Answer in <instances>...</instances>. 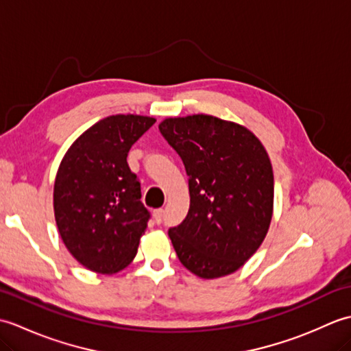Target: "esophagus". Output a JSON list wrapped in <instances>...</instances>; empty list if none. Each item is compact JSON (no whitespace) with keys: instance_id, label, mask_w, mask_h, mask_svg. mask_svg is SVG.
<instances>
[{"instance_id":"34e87169","label":"esophagus","mask_w":351,"mask_h":351,"mask_svg":"<svg viewBox=\"0 0 351 351\" xmlns=\"http://www.w3.org/2000/svg\"><path fill=\"white\" fill-rule=\"evenodd\" d=\"M162 214H164V210H162V208H158V210H154V213H152V215H154V220H155L156 223H161V220H162Z\"/></svg>"}]
</instances>
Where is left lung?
Segmentation results:
<instances>
[{
	"label": "left lung",
	"instance_id": "left-lung-1",
	"mask_svg": "<svg viewBox=\"0 0 351 351\" xmlns=\"http://www.w3.org/2000/svg\"><path fill=\"white\" fill-rule=\"evenodd\" d=\"M162 137L190 176V210L169 230L181 264L202 279L241 268L270 228L274 176L261 140L244 125L210 114L167 117Z\"/></svg>",
	"mask_w": 351,
	"mask_h": 351
}]
</instances>
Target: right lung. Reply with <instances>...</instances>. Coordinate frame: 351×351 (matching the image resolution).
Returning a JSON list of instances; mask_svg holds the SVG:
<instances>
[{
  "instance_id": "add662e5",
  "label": "right lung",
  "mask_w": 351,
  "mask_h": 351,
  "mask_svg": "<svg viewBox=\"0 0 351 351\" xmlns=\"http://www.w3.org/2000/svg\"><path fill=\"white\" fill-rule=\"evenodd\" d=\"M155 117L114 114L73 141L54 181V217L62 241L81 265L114 274L137 255L149 213L126 156Z\"/></svg>"
}]
</instances>
